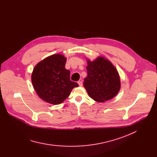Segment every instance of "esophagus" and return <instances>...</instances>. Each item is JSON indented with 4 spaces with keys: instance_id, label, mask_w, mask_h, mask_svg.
Segmentation results:
<instances>
[{
    "instance_id": "esophagus-1",
    "label": "esophagus",
    "mask_w": 157,
    "mask_h": 157,
    "mask_svg": "<svg viewBox=\"0 0 157 157\" xmlns=\"http://www.w3.org/2000/svg\"><path fill=\"white\" fill-rule=\"evenodd\" d=\"M78 84H79V86H81H81H82V82L81 81H78Z\"/></svg>"
}]
</instances>
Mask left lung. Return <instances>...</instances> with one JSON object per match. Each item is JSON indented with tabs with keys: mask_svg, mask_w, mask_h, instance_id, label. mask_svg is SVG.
I'll use <instances>...</instances> for the list:
<instances>
[{
	"mask_svg": "<svg viewBox=\"0 0 157 157\" xmlns=\"http://www.w3.org/2000/svg\"><path fill=\"white\" fill-rule=\"evenodd\" d=\"M87 76L83 84L89 96L99 102L113 99L121 89V79L116 68L102 56L93 61L87 59Z\"/></svg>",
	"mask_w": 157,
	"mask_h": 157,
	"instance_id": "left-lung-1",
	"label": "left lung"
}]
</instances>
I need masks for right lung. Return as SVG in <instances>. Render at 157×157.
I'll list each match as a JSON object with an SVG mask.
<instances>
[{"mask_svg": "<svg viewBox=\"0 0 157 157\" xmlns=\"http://www.w3.org/2000/svg\"><path fill=\"white\" fill-rule=\"evenodd\" d=\"M66 58L51 55L39 62L33 70L32 82L38 96L51 104H59L78 84L70 80V71L65 68Z\"/></svg>", "mask_w": 157, "mask_h": 157, "instance_id": "1", "label": "right lung"}]
</instances>
